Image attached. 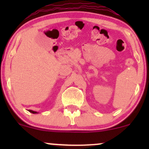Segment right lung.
I'll return each mask as SVG.
<instances>
[{"mask_svg": "<svg viewBox=\"0 0 149 149\" xmlns=\"http://www.w3.org/2000/svg\"><path fill=\"white\" fill-rule=\"evenodd\" d=\"M29 111L32 113H37L36 111H32V110H29Z\"/></svg>", "mask_w": 149, "mask_h": 149, "instance_id": "obj_1", "label": "right lung"}]
</instances>
